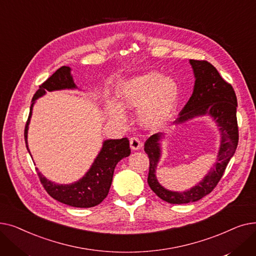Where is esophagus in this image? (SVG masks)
Wrapping results in <instances>:
<instances>
[{
	"label": "esophagus",
	"mask_w": 256,
	"mask_h": 256,
	"mask_svg": "<svg viewBox=\"0 0 256 256\" xmlns=\"http://www.w3.org/2000/svg\"><path fill=\"white\" fill-rule=\"evenodd\" d=\"M130 148H132V150H140L141 147H142L141 141H140L138 138H136V137L130 138Z\"/></svg>",
	"instance_id": "obj_1"
}]
</instances>
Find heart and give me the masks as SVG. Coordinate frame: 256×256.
Returning <instances> with one entry per match:
<instances>
[{
    "label": "heart",
    "mask_w": 256,
    "mask_h": 256,
    "mask_svg": "<svg viewBox=\"0 0 256 256\" xmlns=\"http://www.w3.org/2000/svg\"><path fill=\"white\" fill-rule=\"evenodd\" d=\"M116 96L122 106L138 109L139 122L144 128L158 130L164 128L176 114L180 88L173 78L150 72L119 83ZM109 113L118 122L126 121L124 110L113 102H109Z\"/></svg>",
    "instance_id": "b5f03b06"
}]
</instances>
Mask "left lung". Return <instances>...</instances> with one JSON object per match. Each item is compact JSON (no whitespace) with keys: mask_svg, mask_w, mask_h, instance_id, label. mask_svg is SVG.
<instances>
[{"mask_svg":"<svg viewBox=\"0 0 256 256\" xmlns=\"http://www.w3.org/2000/svg\"><path fill=\"white\" fill-rule=\"evenodd\" d=\"M190 64L195 76L193 93L174 124H182L196 117L210 116L218 126L221 141L217 162L204 180L190 190L176 192L166 189L156 178V167L162 154L160 141L164 137V134H154L146 140L144 150L150 158L147 182L160 199L172 204L195 202L210 194L221 180L227 164L236 152L238 142V100L232 86L225 82L210 62L190 60Z\"/></svg>","mask_w":256,"mask_h":256,"instance_id":"obj_1","label":"left lung"}]
</instances>
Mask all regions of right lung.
I'll return each mask as SVG.
<instances>
[{
    "label": "right lung",
    "instance_id": "obj_1",
    "mask_svg": "<svg viewBox=\"0 0 256 256\" xmlns=\"http://www.w3.org/2000/svg\"><path fill=\"white\" fill-rule=\"evenodd\" d=\"M65 89H78L72 76V68L68 66L60 67L44 84L39 86V89L34 94L30 106L29 118L24 128V141L29 154L28 130L33 106L36 100L44 96L46 91L50 92ZM130 154V141L128 138L109 139L102 142L100 152L85 176L72 184H59L48 180L39 171L37 173L46 191L59 202L74 208H92L100 204L106 197L117 163Z\"/></svg>",
    "mask_w": 256,
    "mask_h": 256
}]
</instances>
